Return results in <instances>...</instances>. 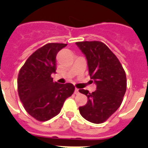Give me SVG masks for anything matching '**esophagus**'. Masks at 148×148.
<instances>
[{"mask_svg": "<svg viewBox=\"0 0 148 148\" xmlns=\"http://www.w3.org/2000/svg\"><path fill=\"white\" fill-rule=\"evenodd\" d=\"M75 94H76V95H78V94H79V90H78V88H75Z\"/></svg>", "mask_w": 148, "mask_h": 148, "instance_id": "obj_1", "label": "esophagus"}]
</instances>
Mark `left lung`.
Returning a JSON list of instances; mask_svg holds the SVG:
<instances>
[{
    "instance_id": "left-lung-1",
    "label": "left lung",
    "mask_w": 148,
    "mask_h": 148,
    "mask_svg": "<svg viewBox=\"0 0 148 148\" xmlns=\"http://www.w3.org/2000/svg\"><path fill=\"white\" fill-rule=\"evenodd\" d=\"M76 45L85 55L89 75L96 90L79 92L87 95V103L79 108L82 117L95 124L108 120L119 108L127 89L125 70L113 52L101 41H82Z\"/></svg>"
}]
</instances>
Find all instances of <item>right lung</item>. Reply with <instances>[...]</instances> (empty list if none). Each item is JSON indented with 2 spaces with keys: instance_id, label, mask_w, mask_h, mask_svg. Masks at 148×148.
Instances as JSON below:
<instances>
[{
  "instance_id": "add662e5",
  "label": "right lung",
  "mask_w": 148,
  "mask_h": 148,
  "mask_svg": "<svg viewBox=\"0 0 148 148\" xmlns=\"http://www.w3.org/2000/svg\"><path fill=\"white\" fill-rule=\"evenodd\" d=\"M67 44L49 43L34 52L21 68L18 92L27 113L39 121L51 119L61 112L75 90L73 84L53 82L56 56Z\"/></svg>"
}]
</instances>
